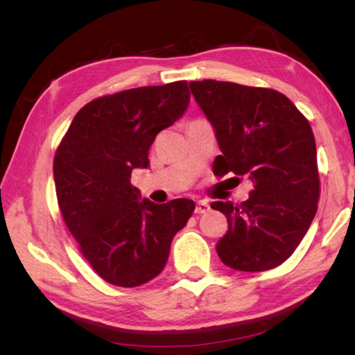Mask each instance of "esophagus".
Returning a JSON list of instances; mask_svg holds the SVG:
<instances>
[{
    "label": "esophagus",
    "instance_id": "34e87169",
    "mask_svg": "<svg viewBox=\"0 0 355 355\" xmlns=\"http://www.w3.org/2000/svg\"><path fill=\"white\" fill-rule=\"evenodd\" d=\"M208 210H210V205H208L207 200H198L197 202L196 213H198V215H200V213H207Z\"/></svg>",
    "mask_w": 355,
    "mask_h": 355
}]
</instances>
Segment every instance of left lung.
I'll list each match as a JSON object with an SVG mask.
<instances>
[{"label":"left lung","instance_id":"left-lung-1","mask_svg":"<svg viewBox=\"0 0 355 355\" xmlns=\"http://www.w3.org/2000/svg\"><path fill=\"white\" fill-rule=\"evenodd\" d=\"M221 155L213 173L247 176L249 198L213 202L230 231L216 244L223 263L265 271L289 259L312 225L320 197L317 147L309 121L279 92L232 82H191Z\"/></svg>","mask_w":355,"mask_h":355}]
</instances>
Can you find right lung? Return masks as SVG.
Listing matches in <instances>:
<instances>
[{"instance_id": "1", "label": "right lung", "mask_w": 355, "mask_h": 355, "mask_svg": "<svg viewBox=\"0 0 355 355\" xmlns=\"http://www.w3.org/2000/svg\"><path fill=\"white\" fill-rule=\"evenodd\" d=\"M186 80L140 87L87 103L56 150L53 174L58 203L82 255L106 283L135 288L166 265L171 241L187 225L196 203L140 200L130 184L147 168L159 130L186 113Z\"/></svg>"}]
</instances>
